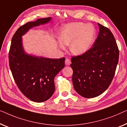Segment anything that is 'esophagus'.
Masks as SVG:
<instances>
[{
  "instance_id": "34e87169",
  "label": "esophagus",
  "mask_w": 127,
  "mask_h": 127,
  "mask_svg": "<svg viewBox=\"0 0 127 127\" xmlns=\"http://www.w3.org/2000/svg\"><path fill=\"white\" fill-rule=\"evenodd\" d=\"M65 65H70L71 60H69V59H66L65 60Z\"/></svg>"
}]
</instances>
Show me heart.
Returning <instances> with one entry per match:
<instances>
[{
    "label": "heart",
    "instance_id": "1",
    "mask_svg": "<svg viewBox=\"0 0 127 127\" xmlns=\"http://www.w3.org/2000/svg\"><path fill=\"white\" fill-rule=\"evenodd\" d=\"M96 35V29L92 24L81 22L71 23L60 29L58 46L64 50V45L70 44L71 52L76 56H80L87 52L92 47L95 41Z\"/></svg>",
    "mask_w": 127,
    "mask_h": 127
}]
</instances>
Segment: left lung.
Returning <instances> with one entry per match:
<instances>
[{
	"label": "left lung",
	"mask_w": 127,
	"mask_h": 127,
	"mask_svg": "<svg viewBox=\"0 0 127 127\" xmlns=\"http://www.w3.org/2000/svg\"><path fill=\"white\" fill-rule=\"evenodd\" d=\"M99 32L93 46L83 55L72 57V83L79 95L87 98L102 94L111 83L119 51L110 30L98 24Z\"/></svg>",
	"instance_id": "8db88e82"
}]
</instances>
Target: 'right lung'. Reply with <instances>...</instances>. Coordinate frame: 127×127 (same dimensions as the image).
I'll return each mask as SVG.
<instances>
[{
	"label": "right lung",
	"mask_w": 127,
	"mask_h": 127,
	"mask_svg": "<svg viewBox=\"0 0 127 127\" xmlns=\"http://www.w3.org/2000/svg\"><path fill=\"white\" fill-rule=\"evenodd\" d=\"M51 17L40 18L21 26L12 38L9 65L21 92L36 102L48 100L54 93L55 77L65 65V58L51 59L28 54L23 46L22 36L34 27L47 24Z\"/></svg>",
	"instance_id": "obj_1"
}]
</instances>
